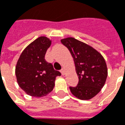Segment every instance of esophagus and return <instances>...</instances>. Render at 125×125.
<instances>
[{
    "label": "esophagus",
    "instance_id": "34e87169",
    "mask_svg": "<svg viewBox=\"0 0 125 125\" xmlns=\"http://www.w3.org/2000/svg\"><path fill=\"white\" fill-rule=\"evenodd\" d=\"M61 73L62 75H64V73H65V70L64 68H62L61 70Z\"/></svg>",
    "mask_w": 125,
    "mask_h": 125
}]
</instances>
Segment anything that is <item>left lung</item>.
<instances>
[{
    "mask_svg": "<svg viewBox=\"0 0 125 125\" xmlns=\"http://www.w3.org/2000/svg\"><path fill=\"white\" fill-rule=\"evenodd\" d=\"M74 61L78 76L76 86H70V92L78 99L87 100L100 92L105 83L107 68L105 59L94 49L73 37L61 40Z\"/></svg>",
    "mask_w": 125,
    "mask_h": 125,
    "instance_id": "left-lung-1",
    "label": "left lung"
}]
</instances>
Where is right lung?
<instances>
[{"instance_id":"add662e5","label":"right lung","mask_w":125,"mask_h":125,"mask_svg":"<svg viewBox=\"0 0 125 125\" xmlns=\"http://www.w3.org/2000/svg\"><path fill=\"white\" fill-rule=\"evenodd\" d=\"M51 43L47 37L37 38L23 51L18 61L16 66L17 82L20 87L31 96L39 97L48 94L55 86V78L61 75L45 59Z\"/></svg>"}]
</instances>
